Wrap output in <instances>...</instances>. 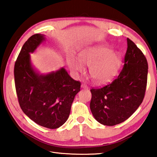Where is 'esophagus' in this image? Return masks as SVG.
<instances>
[{
  "instance_id": "34e87169",
  "label": "esophagus",
  "mask_w": 157,
  "mask_h": 157,
  "mask_svg": "<svg viewBox=\"0 0 157 157\" xmlns=\"http://www.w3.org/2000/svg\"><path fill=\"white\" fill-rule=\"evenodd\" d=\"M81 88L82 89H88L89 87L86 84H81Z\"/></svg>"
}]
</instances>
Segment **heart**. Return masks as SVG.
Here are the masks:
<instances>
[{"mask_svg": "<svg viewBox=\"0 0 157 157\" xmlns=\"http://www.w3.org/2000/svg\"><path fill=\"white\" fill-rule=\"evenodd\" d=\"M123 59L120 53L113 52L103 45L89 47L79 52V59L71 57L67 59L68 67L75 73H83L84 66L89 67L92 79L98 84H107L115 79L120 71Z\"/></svg>", "mask_w": 157, "mask_h": 157, "instance_id": "1", "label": "heart"}]
</instances>
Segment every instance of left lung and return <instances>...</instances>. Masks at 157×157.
<instances>
[{"label": "left lung", "mask_w": 157, "mask_h": 157, "mask_svg": "<svg viewBox=\"0 0 157 157\" xmlns=\"http://www.w3.org/2000/svg\"><path fill=\"white\" fill-rule=\"evenodd\" d=\"M124 65L112 83L91 90L90 109L98 123L113 126L129 118L141 104L147 85L148 65L144 55L127 39Z\"/></svg>", "instance_id": "obj_1"}]
</instances>
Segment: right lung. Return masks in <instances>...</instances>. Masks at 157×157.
Listing matches in <instances>:
<instances>
[{
    "label": "right lung",
    "mask_w": 157,
    "mask_h": 157,
    "mask_svg": "<svg viewBox=\"0 0 157 157\" xmlns=\"http://www.w3.org/2000/svg\"><path fill=\"white\" fill-rule=\"evenodd\" d=\"M46 41L45 34H35L23 44L14 65L15 86L25 115L39 125L57 129L68 118L81 84L63 67L44 74L33 65L30 53Z\"/></svg>",
    "instance_id": "right-lung-1"
}]
</instances>
